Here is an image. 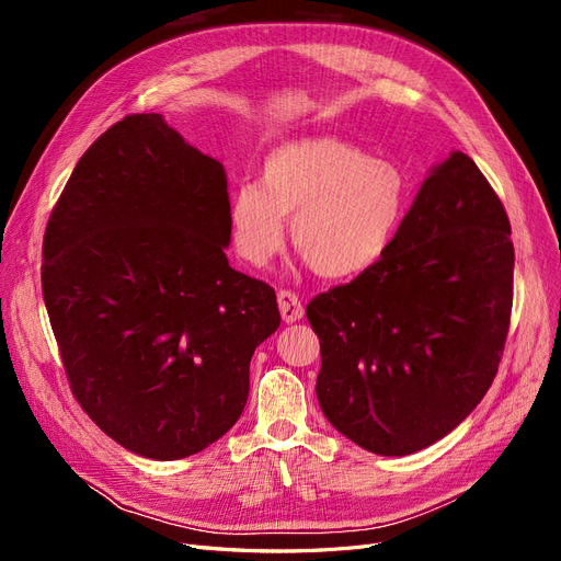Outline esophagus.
<instances>
[{"mask_svg": "<svg viewBox=\"0 0 561 561\" xmlns=\"http://www.w3.org/2000/svg\"><path fill=\"white\" fill-rule=\"evenodd\" d=\"M278 309L285 322H297L304 316V307L295 293L290 290H280L278 293Z\"/></svg>", "mask_w": 561, "mask_h": 561, "instance_id": "1", "label": "esophagus"}]
</instances>
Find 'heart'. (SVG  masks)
<instances>
[{
  "mask_svg": "<svg viewBox=\"0 0 561 561\" xmlns=\"http://www.w3.org/2000/svg\"><path fill=\"white\" fill-rule=\"evenodd\" d=\"M412 184L390 159L367 157L332 135L274 147L257 184H241L229 201L236 252L264 266L283 248V217L301 257L322 278H351L379 264L410 213Z\"/></svg>",
  "mask_w": 561,
  "mask_h": 561,
  "instance_id": "obj_1",
  "label": "heart"
}]
</instances>
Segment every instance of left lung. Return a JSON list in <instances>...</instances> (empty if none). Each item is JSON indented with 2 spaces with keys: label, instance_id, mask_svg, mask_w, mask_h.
<instances>
[{
  "label": "left lung",
  "instance_id": "8db88e82",
  "mask_svg": "<svg viewBox=\"0 0 561 561\" xmlns=\"http://www.w3.org/2000/svg\"><path fill=\"white\" fill-rule=\"evenodd\" d=\"M513 268L501 198L470 157L451 151L421 184L386 257L309 301L322 414L381 456L451 433L499 371Z\"/></svg>",
  "mask_w": 561,
  "mask_h": 561
}]
</instances>
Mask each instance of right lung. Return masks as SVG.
Masks as SVG:
<instances>
[{
  "instance_id": "1",
  "label": "right lung",
  "mask_w": 561,
  "mask_h": 561,
  "mask_svg": "<svg viewBox=\"0 0 561 561\" xmlns=\"http://www.w3.org/2000/svg\"><path fill=\"white\" fill-rule=\"evenodd\" d=\"M225 165L161 114L79 159L48 217L42 293L67 381L95 426L157 461L222 437L280 325L274 287L229 266Z\"/></svg>"
}]
</instances>
